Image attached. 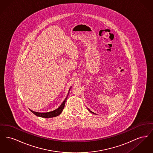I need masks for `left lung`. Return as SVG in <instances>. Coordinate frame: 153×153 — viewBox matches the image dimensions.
Wrapping results in <instances>:
<instances>
[{"instance_id": "obj_1", "label": "left lung", "mask_w": 153, "mask_h": 153, "mask_svg": "<svg viewBox=\"0 0 153 153\" xmlns=\"http://www.w3.org/2000/svg\"><path fill=\"white\" fill-rule=\"evenodd\" d=\"M88 108V111H89V112H91V113H92V114H95V113H94V112H92V111H91V110H90V109H89V108Z\"/></svg>"}]
</instances>
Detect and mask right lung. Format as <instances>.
Masks as SVG:
<instances>
[{"label": "right lung", "mask_w": 153, "mask_h": 153, "mask_svg": "<svg viewBox=\"0 0 153 153\" xmlns=\"http://www.w3.org/2000/svg\"><path fill=\"white\" fill-rule=\"evenodd\" d=\"M71 88H72V87L69 88V92L68 93V95L66 96L65 100L62 102V104L60 105V106L58 107V108H57V109H55L54 111H51V112H35L34 111H32V110L29 109L30 111L31 112H33L35 115H36L37 117H44V118H51V117H57L58 115H59L61 114V112H62L64 108L65 104L67 97L68 96L70 89H71Z\"/></svg>", "instance_id": "obj_1"}]
</instances>
